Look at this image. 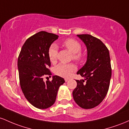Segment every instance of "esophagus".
<instances>
[{
    "mask_svg": "<svg viewBox=\"0 0 129 129\" xmlns=\"http://www.w3.org/2000/svg\"><path fill=\"white\" fill-rule=\"evenodd\" d=\"M64 80H65V82H67L69 80V79H66H66H64Z\"/></svg>",
    "mask_w": 129,
    "mask_h": 129,
    "instance_id": "1",
    "label": "esophagus"
}]
</instances>
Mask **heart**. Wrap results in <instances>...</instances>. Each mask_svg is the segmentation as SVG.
<instances>
[{
	"label": "heart",
	"mask_w": 129,
	"mask_h": 129,
	"mask_svg": "<svg viewBox=\"0 0 129 129\" xmlns=\"http://www.w3.org/2000/svg\"><path fill=\"white\" fill-rule=\"evenodd\" d=\"M63 46L72 53H73V59L76 61H80L82 59V54L80 52L82 46L79 42L74 39H68L63 43ZM58 53V47L55 44H52L48 50V56L51 62L56 60ZM76 67L73 64H63L60 63L54 68V72L58 76L68 77L72 72H74Z\"/></svg>",
	"instance_id": "1"
}]
</instances>
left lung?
Returning <instances> with one entry per match:
<instances>
[{
	"mask_svg": "<svg viewBox=\"0 0 129 129\" xmlns=\"http://www.w3.org/2000/svg\"><path fill=\"white\" fill-rule=\"evenodd\" d=\"M77 36L86 46L87 60L77 72L85 79L76 80L72 95L79 106L90 109L101 104L107 94L111 76L110 58L107 47L99 39L88 34Z\"/></svg>",
	"mask_w": 129,
	"mask_h": 129,
	"instance_id": "1",
	"label": "left lung"
}]
</instances>
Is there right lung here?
Returning <instances> with one entry per match:
<instances>
[{
    "label": "right lung",
    "instance_id": "add662e5",
    "mask_svg": "<svg viewBox=\"0 0 129 129\" xmlns=\"http://www.w3.org/2000/svg\"><path fill=\"white\" fill-rule=\"evenodd\" d=\"M58 36L41 31L27 39L22 46L18 60L20 85L27 101L35 107L46 109L55 103L59 87L64 79L57 76L52 80L43 81V77L50 76V46Z\"/></svg>",
    "mask_w": 129,
    "mask_h": 129
}]
</instances>
